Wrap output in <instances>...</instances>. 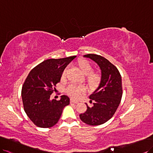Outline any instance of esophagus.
<instances>
[{
	"label": "esophagus",
	"instance_id": "esophagus-1",
	"mask_svg": "<svg viewBox=\"0 0 153 153\" xmlns=\"http://www.w3.org/2000/svg\"><path fill=\"white\" fill-rule=\"evenodd\" d=\"M71 102L74 103V104H78V103H79V102L76 101V100H74L73 99H71Z\"/></svg>",
	"mask_w": 153,
	"mask_h": 153
}]
</instances>
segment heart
<instances>
[{
    "label": "heart",
    "instance_id": "heart-1",
    "mask_svg": "<svg viewBox=\"0 0 153 153\" xmlns=\"http://www.w3.org/2000/svg\"><path fill=\"white\" fill-rule=\"evenodd\" d=\"M79 68L81 72L85 75L88 76V81L89 85L91 86H97L100 82V76L97 74L91 73L93 72V67L88 61L85 59L80 60L79 64ZM67 69L62 73V78L65 76ZM66 93L73 99L79 98L82 94H83L85 91V88L83 85H77L74 84H70L66 88Z\"/></svg>",
    "mask_w": 153,
    "mask_h": 153
}]
</instances>
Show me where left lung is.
I'll return each mask as SVG.
<instances>
[{
    "label": "left lung",
    "mask_w": 153,
    "mask_h": 153,
    "mask_svg": "<svg viewBox=\"0 0 153 153\" xmlns=\"http://www.w3.org/2000/svg\"><path fill=\"white\" fill-rule=\"evenodd\" d=\"M98 65L101 71L100 81L95 90L89 95L90 102L94 105L89 107L83 114H80V120L89 125H100L112 117L120 105L122 95V81L118 69L107 59L94 54L84 55Z\"/></svg>",
    "instance_id": "left-lung-1"
}]
</instances>
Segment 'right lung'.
<instances>
[{
	"mask_svg": "<svg viewBox=\"0 0 153 153\" xmlns=\"http://www.w3.org/2000/svg\"><path fill=\"white\" fill-rule=\"evenodd\" d=\"M76 56L60 59H48L29 73L21 91L25 111L33 123L41 128L52 127L57 123L70 99L62 95L59 100H51L56 84L62 73Z\"/></svg>",
	"mask_w": 153,
	"mask_h": 153,
	"instance_id": "obj_1",
	"label": "right lung"
}]
</instances>
